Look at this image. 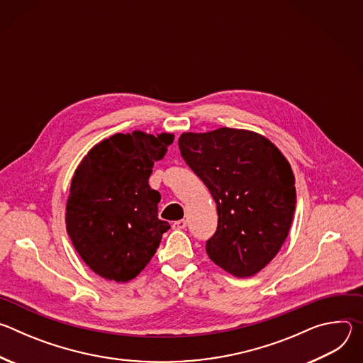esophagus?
Masks as SVG:
<instances>
[{
  "label": "esophagus",
  "instance_id": "34e87169",
  "mask_svg": "<svg viewBox=\"0 0 363 363\" xmlns=\"http://www.w3.org/2000/svg\"><path fill=\"white\" fill-rule=\"evenodd\" d=\"M186 227V221L185 220H178L172 224V228L174 230H184Z\"/></svg>",
  "mask_w": 363,
  "mask_h": 363
}]
</instances>
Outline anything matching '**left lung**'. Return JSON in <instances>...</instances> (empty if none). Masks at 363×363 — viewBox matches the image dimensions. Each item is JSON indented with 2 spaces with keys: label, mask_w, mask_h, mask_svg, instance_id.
<instances>
[{
  "label": "left lung",
  "mask_w": 363,
  "mask_h": 363,
  "mask_svg": "<svg viewBox=\"0 0 363 363\" xmlns=\"http://www.w3.org/2000/svg\"><path fill=\"white\" fill-rule=\"evenodd\" d=\"M178 145L217 203L218 225L206 254L235 277L254 276L276 257L293 221L290 164L269 139L250 130L184 133Z\"/></svg>",
  "instance_id": "1"
}]
</instances>
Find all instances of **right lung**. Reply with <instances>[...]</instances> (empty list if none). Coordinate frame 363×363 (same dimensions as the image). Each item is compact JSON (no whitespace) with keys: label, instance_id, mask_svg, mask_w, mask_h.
Returning <instances> with one entry per match:
<instances>
[{"label":"right lung","instance_id":"add662e5","mask_svg":"<svg viewBox=\"0 0 363 363\" xmlns=\"http://www.w3.org/2000/svg\"><path fill=\"white\" fill-rule=\"evenodd\" d=\"M172 142L169 133H116L97 143L76 169L66 205L67 234L100 277L135 279L171 228L158 218L161 194L147 181Z\"/></svg>","mask_w":363,"mask_h":363}]
</instances>
